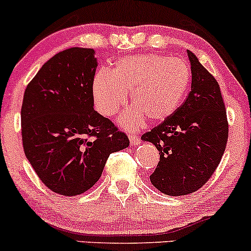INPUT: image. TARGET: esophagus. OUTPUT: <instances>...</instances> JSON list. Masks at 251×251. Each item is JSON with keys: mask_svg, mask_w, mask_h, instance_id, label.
<instances>
[{"mask_svg": "<svg viewBox=\"0 0 251 251\" xmlns=\"http://www.w3.org/2000/svg\"><path fill=\"white\" fill-rule=\"evenodd\" d=\"M128 138H130V142H131L132 145H138L139 143H140L139 136H136V134H131V136L128 137Z\"/></svg>", "mask_w": 251, "mask_h": 251, "instance_id": "obj_1", "label": "esophagus"}]
</instances>
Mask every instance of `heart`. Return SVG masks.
I'll use <instances>...</instances> for the list:
<instances>
[{"label": "heart", "mask_w": 251, "mask_h": 251, "mask_svg": "<svg viewBox=\"0 0 251 251\" xmlns=\"http://www.w3.org/2000/svg\"><path fill=\"white\" fill-rule=\"evenodd\" d=\"M191 82V69L181 58L161 54H137L117 62L112 71L100 70L93 79L98 111L113 117L127 102L134 107L120 115L124 128H136L145 120L161 123L172 117L182 102Z\"/></svg>", "instance_id": "obj_1"}]
</instances>
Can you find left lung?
Returning a JSON list of instances; mask_svg holds the SVG:
<instances>
[{
	"instance_id": "left-lung-1",
	"label": "left lung",
	"mask_w": 251,
	"mask_h": 251,
	"mask_svg": "<svg viewBox=\"0 0 251 251\" xmlns=\"http://www.w3.org/2000/svg\"><path fill=\"white\" fill-rule=\"evenodd\" d=\"M191 92L172 117L142 136L159 151L150 176L159 192L172 197L191 194L208 181L226 148L228 124L218 82L187 51Z\"/></svg>"
}]
</instances>
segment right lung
Wrapping results in <instances>:
<instances>
[{"label":"right lung","mask_w":251,"mask_h":251,"mask_svg":"<svg viewBox=\"0 0 251 251\" xmlns=\"http://www.w3.org/2000/svg\"><path fill=\"white\" fill-rule=\"evenodd\" d=\"M93 49L54 54L27 85L21 106L25 155L43 183L73 197L98 182L112 152L130 145L124 132L94 111Z\"/></svg>","instance_id":"add662e5"}]
</instances>
